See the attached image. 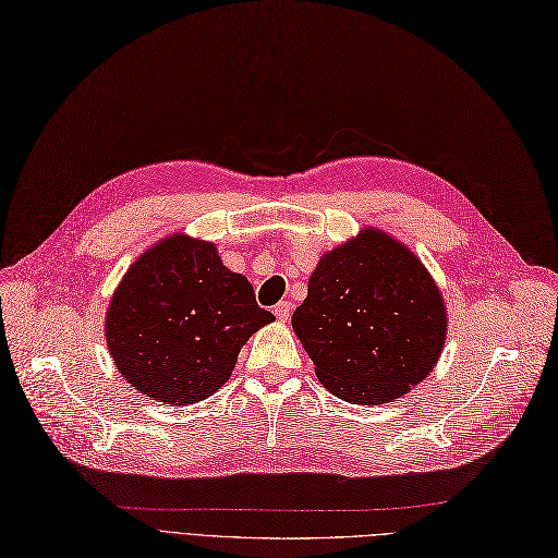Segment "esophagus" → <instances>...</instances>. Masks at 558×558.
I'll return each instance as SVG.
<instances>
[{
	"label": "esophagus",
	"instance_id": "esophagus-1",
	"mask_svg": "<svg viewBox=\"0 0 558 558\" xmlns=\"http://www.w3.org/2000/svg\"><path fill=\"white\" fill-rule=\"evenodd\" d=\"M291 312H293V304H291V302H279V304L275 306V316H277L281 323H286L288 318H291Z\"/></svg>",
	"mask_w": 558,
	"mask_h": 558
}]
</instances>
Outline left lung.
I'll use <instances>...</instances> for the list:
<instances>
[{
	"label": "left lung",
	"mask_w": 558,
	"mask_h": 558,
	"mask_svg": "<svg viewBox=\"0 0 558 558\" xmlns=\"http://www.w3.org/2000/svg\"><path fill=\"white\" fill-rule=\"evenodd\" d=\"M293 330L323 388L376 407L432 374L446 345L448 310L425 263L369 226L320 256Z\"/></svg>",
	"instance_id": "obj_1"
}]
</instances>
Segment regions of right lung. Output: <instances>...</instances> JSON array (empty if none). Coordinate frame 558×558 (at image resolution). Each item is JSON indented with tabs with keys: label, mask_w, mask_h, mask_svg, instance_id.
Here are the masks:
<instances>
[{
	"label": "right lung",
	"mask_w": 558,
	"mask_h": 558,
	"mask_svg": "<svg viewBox=\"0 0 558 558\" xmlns=\"http://www.w3.org/2000/svg\"><path fill=\"white\" fill-rule=\"evenodd\" d=\"M272 320L213 242L172 233L129 265L104 325L114 367L133 390L186 407L215 395L248 337Z\"/></svg>",
	"instance_id": "add662e5"
}]
</instances>
